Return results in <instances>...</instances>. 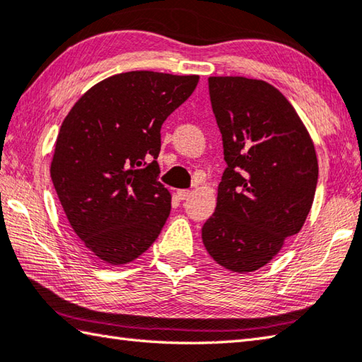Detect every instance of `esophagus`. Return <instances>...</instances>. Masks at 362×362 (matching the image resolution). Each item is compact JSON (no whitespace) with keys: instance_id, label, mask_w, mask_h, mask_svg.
<instances>
[{"instance_id":"obj_1","label":"esophagus","mask_w":362,"mask_h":362,"mask_svg":"<svg viewBox=\"0 0 362 362\" xmlns=\"http://www.w3.org/2000/svg\"><path fill=\"white\" fill-rule=\"evenodd\" d=\"M190 195H192V192H190V190H187V189H181V190H178V197H180V200H187Z\"/></svg>"}]
</instances>
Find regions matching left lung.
<instances>
[{
  "mask_svg": "<svg viewBox=\"0 0 362 362\" xmlns=\"http://www.w3.org/2000/svg\"><path fill=\"white\" fill-rule=\"evenodd\" d=\"M208 90L227 167L202 240L223 268L250 272L304 225L318 181L315 148L295 108L266 81L209 77Z\"/></svg>",
  "mask_w": 362,
  "mask_h": 362,
  "instance_id": "left-lung-1",
  "label": "left lung"
}]
</instances>
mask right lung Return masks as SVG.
<instances>
[{"label": "right lung", "mask_w": 362, "mask_h": 362, "mask_svg": "<svg viewBox=\"0 0 362 362\" xmlns=\"http://www.w3.org/2000/svg\"><path fill=\"white\" fill-rule=\"evenodd\" d=\"M197 83L199 75H113L86 91L61 124L53 186L75 235L100 260H135L167 222L172 195L158 178L160 127Z\"/></svg>", "instance_id": "add662e5"}]
</instances>
